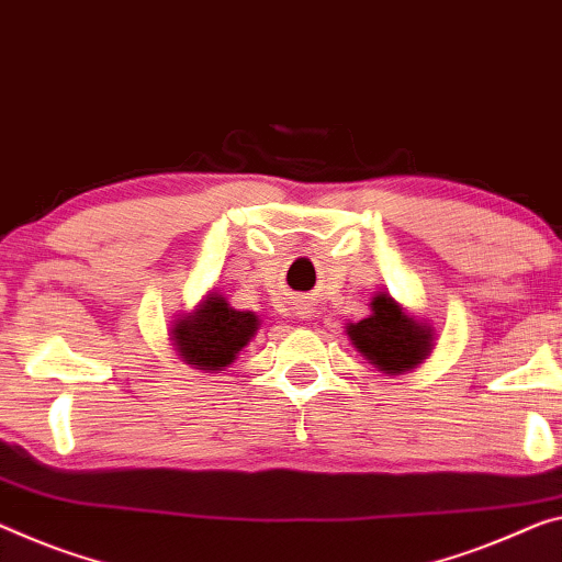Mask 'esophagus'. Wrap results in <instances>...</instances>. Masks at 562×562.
<instances>
[{
	"label": "esophagus",
	"mask_w": 562,
	"mask_h": 562,
	"mask_svg": "<svg viewBox=\"0 0 562 562\" xmlns=\"http://www.w3.org/2000/svg\"><path fill=\"white\" fill-rule=\"evenodd\" d=\"M293 308H296V316L299 318H308L311 314H314V311H311V306L306 304V301H299V304L293 306Z\"/></svg>",
	"instance_id": "1"
}]
</instances>
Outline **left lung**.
Wrapping results in <instances>:
<instances>
[{
	"instance_id": "8db88e82",
	"label": "left lung",
	"mask_w": 562,
	"mask_h": 562,
	"mask_svg": "<svg viewBox=\"0 0 562 562\" xmlns=\"http://www.w3.org/2000/svg\"><path fill=\"white\" fill-rule=\"evenodd\" d=\"M349 336L353 347L369 359V364L379 367L386 374H402V371L414 369L431 351V334L427 326L404 316L400 304L382 291L371 299V316L351 324Z\"/></svg>"
}]
</instances>
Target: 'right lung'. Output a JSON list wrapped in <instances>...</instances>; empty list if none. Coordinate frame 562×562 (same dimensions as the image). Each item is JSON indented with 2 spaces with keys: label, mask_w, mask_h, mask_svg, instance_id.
<instances>
[{
  "label": "right lung",
  "mask_w": 562,
  "mask_h": 562,
  "mask_svg": "<svg viewBox=\"0 0 562 562\" xmlns=\"http://www.w3.org/2000/svg\"><path fill=\"white\" fill-rule=\"evenodd\" d=\"M256 326V314L236 311L226 299L213 293L193 318H180L176 326V344L186 364L218 371L236 359V353L254 336Z\"/></svg>",
  "instance_id": "obj_1"
}]
</instances>
